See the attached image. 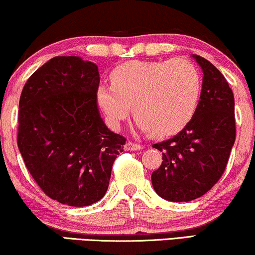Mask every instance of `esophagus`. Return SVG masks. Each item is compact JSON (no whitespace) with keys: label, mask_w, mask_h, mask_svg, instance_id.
<instances>
[{"label":"esophagus","mask_w":255,"mask_h":255,"mask_svg":"<svg viewBox=\"0 0 255 255\" xmlns=\"http://www.w3.org/2000/svg\"><path fill=\"white\" fill-rule=\"evenodd\" d=\"M141 148H142L141 145H139V143H135V142H132V141H128L124 146L125 150H140Z\"/></svg>","instance_id":"obj_1"}]
</instances>
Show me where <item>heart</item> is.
Here are the masks:
<instances>
[{
	"instance_id": "obj_1",
	"label": "heart",
	"mask_w": 255,
	"mask_h": 255,
	"mask_svg": "<svg viewBox=\"0 0 255 255\" xmlns=\"http://www.w3.org/2000/svg\"><path fill=\"white\" fill-rule=\"evenodd\" d=\"M200 93V72L184 58L127 62L113 70L112 84L97 87L99 105L114 127L127 119L132 105L140 130L157 136L178 133L190 123Z\"/></svg>"
}]
</instances>
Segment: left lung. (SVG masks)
I'll list each match as a JSON object with an SVG mask.
<instances>
[{"instance_id":"8db88e82","label":"left lung","mask_w":255,"mask_h":255,"mask_svg":"<svg viewBox=\"0 0 255 255\" xmlns=\"http://www.w3.org/2000/svg\"><path fill=\"white\" fill-rule=\"evenodd\" d=\"M193 57L204 71L193 119L173 138L153 145L163 160L152 173L153 187L172 202L207 193L226 170L236 139L235 99L227 79L206 58Z\"/></svg>"}]
</instances>
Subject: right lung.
<instances>
[{
    "instance_id": "1",
    "label": "right lung",
    "mask_w": 255,
    "mask_h": 255,
    "mask_svg": "<svg viewBox=\"0 0 255 255\" xmlns=\"http://www.w3.org/2000/svg\"><path fill=\"white\" fill-rule=\"evenodd\" d=\"M98 66L56 56L21 91L17 143L31 176L50 199L90 206L108 190L127 139L106 127L97 105Z\"/></svg>"
}]
</instances>
